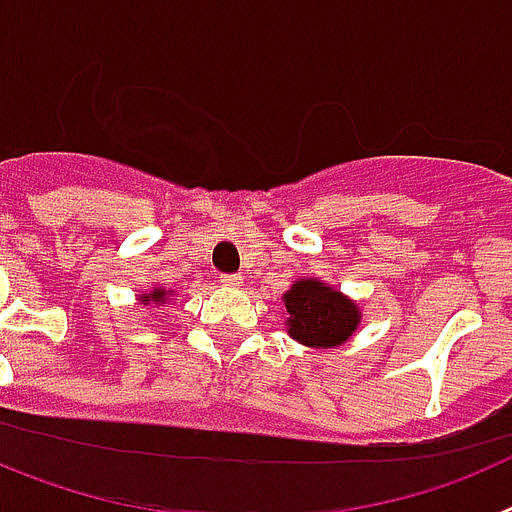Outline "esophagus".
Returning a JSON list of instances; mask_svg holds the SVG:
<instances>
[{
    "instance_id": "esophagus-1",
    "label": "esophagus",
    "mask_w": 512,
    "mask_h": 512,
    "mask_svg": "<svg viewBox=\"0 0 512 512\" xmlns=\"http://www.w3.org/2000/svg\"><path fill=\"white\" fill-rule=\"evenodd\" d=\"M220 284H223V287H230V289H238V287H243V277L241 274H220Z\"/></svg>"
}]
</instances>
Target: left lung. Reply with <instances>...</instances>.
<instances>
[{
	"mask_svg": "<svg viewBox=\"0 0 512 512\" xmlns=\"http://www.w3.org/2000/svg\"><path fill=\"white\" fill-rule=\"evenodd\" d=\"M282 302L289 338L307 348L343 346L361 325L356 300L318 277L297 279L284 292Z\"/></svg>",
	"mask_w": 512,
	"mask_h": 512,
	"instance_id": "8db88e82",
	"label": "left lung"
}]
</instances>
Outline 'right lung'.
Instances as JSON below:
<instances>
[{
	"label": "right lung",
	"mask_w": 512,
	"mask_h": 512,
	"mask_svg": "<svg viewBox=\"0 0 512 512\" xmlns=\"http://www.w3.org/2000/svg\"><path fill=\"white\" fill-rule=\"evenodd\" d=\"M174 295L171 289H164V287H153L151 292H143V295H138V302L140 305H166V300Z\"/></svg>",
	"instance_id": "right-lung-1"
}]
</instances>
